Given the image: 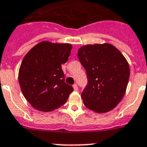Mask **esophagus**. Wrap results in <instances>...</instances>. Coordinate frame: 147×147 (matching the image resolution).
<instances>
[{"label": "esophagus", "mask_w": 147, "mask_h": 147, "mask_svg": "<svg viewBox=\"0 0 147 147\" xmlns=\"http://www.w3.org/2000/svg\"><path fill=\"white\" fill-rule=\"evenodd\" d=\"M73 88H74L75 91H78V86H77V84H74L73 85Z\"/></svg>", "instance_id": "1"}]
</instances>
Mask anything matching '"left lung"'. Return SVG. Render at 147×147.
<instances>
[{
	"label": "left lung",
	"mask_w": 147,
	"mask_h": 147,
	"mask_svg": "<svg viewBox=\"0 0 147 147\" xmlns=\"http://www.w3.org/2000/svg\"><path fill=\"white\" fill-rule=\"evenodd\" d=\"M77 56L88 78L81 94L84 105L98 113L114 109L124 96L129 81L127 59L108 43L84 45L79 48Z\"/></svg>",
	"instance_id": "obj_1"
}]
</instances>
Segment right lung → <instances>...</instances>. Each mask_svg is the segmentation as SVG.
<instances>
[{
	"mask_svg": "<svg viewBox=\"0 0 147 147\" xmlns=\"http://www.w3.org/2000/svg\"><path fill=\"white\" fill-rule=\"evenodd\" d=\"M70 44L41 41L28 51L19 68L18 81L25 99L36 110L53 111L74 90L64 81L61 64L70 54Z\"/></svg>",
	"mask_w": 147,
	"mask_h": 147,
	"instance_id": "add662e5",
	"label": "right lung"
}]
</instances>
